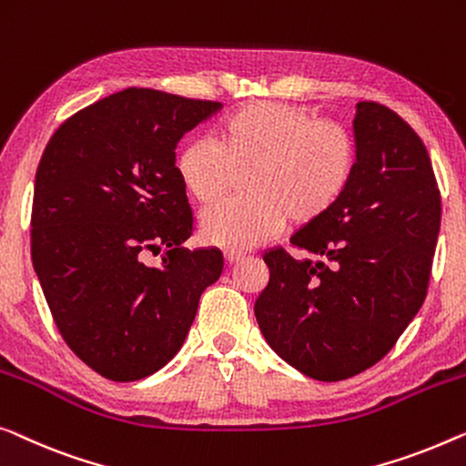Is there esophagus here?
<instances>
[{
  "label": "esophagus",
  "instance_id": "34e87169",
  "mask_svg": "<svg viewBox=\"0 0 466 466\" xmlns=\"http://www.w3.org/2000/svg\"><path fill=\"white\" fill-rule=\"evenodd\" d=\"M225 260L228 262V265H238L239 260H244V252H238V249H227Z\"/></svg>",
  "mask_w": 466,
  "mask_h": 466
}]
</instances>
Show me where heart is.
I'll use <instances>...</instances> for the list:
<instances>
[{"label":"heart","instance_id":"1","mask_svg":"<svg viewBox=\"0 0 466 466\" xmlns=\"http://www.w3.org/2000/svg\"><path fill=\"white\" fill-rule=\"evenodd\" d=\"M355 167L357 145L347 127L278 100L239 106L217 126L214 143L193 138L177 155L180 185L201 208L217 206L246 174L249 198L201 218V238L228 249L271 239L288 218L305 227L326 217Z\"/></svg>","mask_w":466,"mask_h":466}]
</instances>
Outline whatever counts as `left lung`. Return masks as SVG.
<instances>
[{
	"label": "left lung",
	"mask_w": 466,
	"mask_h": 466,
	"mask_svg": "<svg viewBox=\"0 0 466 466\" xmlns=\"http://www.w3.org/2000/svg\"><path fill=\"white\" fill-rule=\"evenodd\" d=\"M357 167L345 195L262 260L254 305L265 340L315 380H345L389 353L422 307L441 220L427 147L389 106L363 100L353 119Z\"/></svg>",
	"instance_id": "8db88e82"
}]
</instances>
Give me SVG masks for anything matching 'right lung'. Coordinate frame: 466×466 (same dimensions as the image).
Segmentation results:
<instances>
[{"instance_id": "obj_1", "label": "right lung", "mask_w": 466, "mask_h": 466, "mask_svg": "<svg viewBox=\"0 0 466 466\" xmlns=\"http://www.w3.org/2000/svg\"><path fill=\"white\" fill-rule=\"evenodd\" d=\"M220 106L127 87L66 119L39 159L33 267L65 342L105 379L164 368L220 278V249L183 246L193 214L174 153Z\"/></svg>"}]
</instances>
